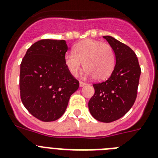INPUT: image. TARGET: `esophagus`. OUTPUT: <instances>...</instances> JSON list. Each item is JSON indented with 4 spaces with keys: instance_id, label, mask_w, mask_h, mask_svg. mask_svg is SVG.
Instances as JSON below:
<instances>
[{
    "instance_id": "1",
    "label": "esophagus",
    "mask_w": 158,
    "mask_h": 158,
    "mask_svg": "<svg viewBox=\"0 0 158 158\" xmlns=\"http://www.w3.org/2000/svg\"><path fill=\"white\" fill-rule=\"evenodd\" d=\"M86 85H87V84L85 83V82H83V81L79 82V85H80V87H84V86H85Z\"/></svg>"
}]
</instances>
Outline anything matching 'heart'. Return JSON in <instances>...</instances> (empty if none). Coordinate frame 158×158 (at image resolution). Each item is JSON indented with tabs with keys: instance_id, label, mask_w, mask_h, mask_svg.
<instances>
[{
	"instance_id": "1",
	"label": "heart",
	"mask_w": 158,
	"mask_h": 158,
	"mask_svg": "<svg viewBox=\"0 0 158 158\" xmlns=\"http://www.w3.org/2000/svg\"><path fill=\"white\" fill-rule=\"evenodd\" d=\"M65 65L73 76H77L83 63L86 76H93L96 80L106 79L115 66V53L113 48L99 40H85L73 48V52L64 57Z\"/></svg>"
}]
</instances>
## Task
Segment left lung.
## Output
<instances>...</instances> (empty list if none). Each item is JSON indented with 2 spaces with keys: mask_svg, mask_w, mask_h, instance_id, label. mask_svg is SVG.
<instances>
[{
  "mask_svg": "<svg viewBox=\"0 0 158 158\" xmlns=\"http://www.w3.org/2000/svg\"><path fill=\"white\" fill-rule=\"evenodd\" d=\"M115 53L116 64L107 80L94 84L95 94L89 102L97 121L109 123L122 118L135 102L141 69L135 53L111 36H103Z\"/></svg>",
  "mask_w": 158,
  "mask_h": 158,
  "instance_id": "8db88e82",
  "label": "left lung"
}]
</instances>
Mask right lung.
<instances>
[{
  "instance_id": "add662e5",
  "label": "right lung",
  "mask_w": 158,
  "mask_h": 158,
  "mask_svg": "<svg viewBox=\"0 0 158 158\" xmlns=\"http://www.w3.org/2000/svg\"><path fill=\"white\" fill-rule=\"evenodd\" d=\"M64 40H40L27 51L20 65L19 89L26 109L37 119L48 122L61 118L70 95L79 88L66 68Z\"/></svg>"
}]
</instances>
